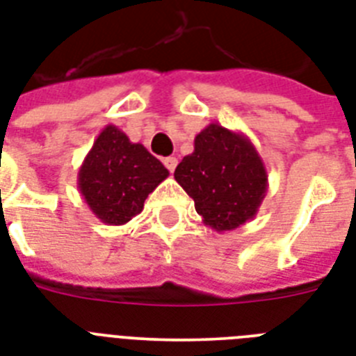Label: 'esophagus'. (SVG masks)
I'll return each instance as SVG.
<instances>
[{
	"label": "esophagus",
	"mask_w": 356,
	"mask_h": 356,
	"mask_svg": "<svg viewBox=\"0 0 356 356\" xmlns=\"http://www.w3.org/2000/svg\"><path fill=\"white\" fill-rule=\"evenodd\" d=\"M162 162H164V166H166L170 172H173V170L177 168V159H175V156H166Z\"/></svg>",
	"instance_id": "esophagus-1"
}]
</instances>
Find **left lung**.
<instances>
[{
  "label": "left lung",
  "mask_w": 356,
  "mask_h": 356,
  "mask_svg": "<svg viewBox=\"0 0 356 356\" xmlns=\"http://www.w3.org/2000/svg\"><path fill=\"white\" fill-rule=\"evenodd\" d=\"M173 177L194 200L207 227L234 231L253 220L268 192V172L253 142L240 131L211 123Z\"/></svg>",
  "instance_id": "left-lung-1"
}]
</instances>
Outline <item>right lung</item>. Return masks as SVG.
Wrapping results in <instances>:
<instances>
[{
    "instance_id": "obj_1",
    "label": "right lung",
    "mask_w": 356,
    "mask_h": 356,
    "mask_svg": "<svg viewBox=\"0 0 356 356\" xmlns=\"http://www.w3.org/2000/svg\"><path fill=\"white\" fill-rule=\"evenodd\" d=\"M170 175L142 144L116 125L94 140L77 173V188L92 214L107 225H125L144 209L145 197Z\"/></svg>"
}]
</instances>
